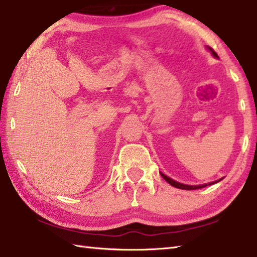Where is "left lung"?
Listing matches in <instances>:
<instances>
[{"instance_id": "obj_1", "label": "left lung", "mask_w": 257, "mask_h": 257, "mask_svg": "<svg viewBox=\"0 0 257 257\" xmlns=\"http://www.w3.org/2000/svg\"><path fill=\"white\" fill-rule=\"evenodd\" d=\"M207 49L209 50L210 52H212V54L214 55L215 58H218V55H217V53H216L214 50L212 49V48H208L207 47ZM160 175H162V177L166 180V182H167L168 184H170L172 186H174V187H176V188H179V189H185V190H193V189H199V188H204V187H206V186L207 185H213V184H215V183H218L219 180H222L223 178H220V179H218V180H216V182H213V183H209V184H204V185H196V186H194V185H185V184H180V183H178V182H175L174 179H172V178H169L168 176H166V175H164V174H162L160 173Z\"/></svg>"}]
</instances>
